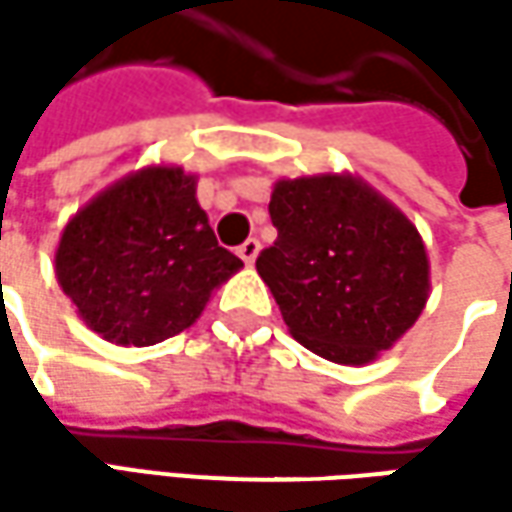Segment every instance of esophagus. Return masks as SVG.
<instances>
[{
  "instance_id": "1",
  "label": "esophagus",
  "mask_w": 512,
  "mask_h": 512,
  "mask_svg": "<svg viewBox=\"0 0 512 512\" xmlns=\"http://www.w3.org/2000/svg\"><path fill=\"white\" fill-rule=\"evenodd\" d=\"M259 250H262L259 239H247V242H242V245L236 247V253L242 256V262H247V265H253V262H256Z\"/></svg>"
}]
</instances>
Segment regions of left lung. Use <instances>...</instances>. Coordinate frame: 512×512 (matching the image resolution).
<instances>
[{
    "label": "left lung",
    "mask_w": 512,
    "mask_h": 512,
    "mask_svg": "<svg viewBox=\"0 0 512 512\" xmlns=\"http://www.w3.org/2000/svg\"><path fill=\"white\" fill-rule=\"evenodd\" d=\"M270 219L279 236L256 270L307 350L367 364L416 325L430 290L427 250L382 193L350 173L282 179Z\"/></svg>",
    "instance_id": "left-lung-1"
}]
</instances>
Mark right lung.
Segmentation results:
<instances>
[{
  "label": "right lung",
  "mask_w": 512,
  "mask_h": 512,
  "mask_svg": "<svg viewBox=\"0 0 512 512\" xmlns=\"http://www.w3.org/2000/svg\"><path fill=\"white\" fill-rule=\"evenodd\" d=\"M239 267L196 202V176L165 165L90 199L56 247V279L82 322L122 347L182 333Z\"/></svg>",
  "instance_id": "add662e5"
}]
</instances>
